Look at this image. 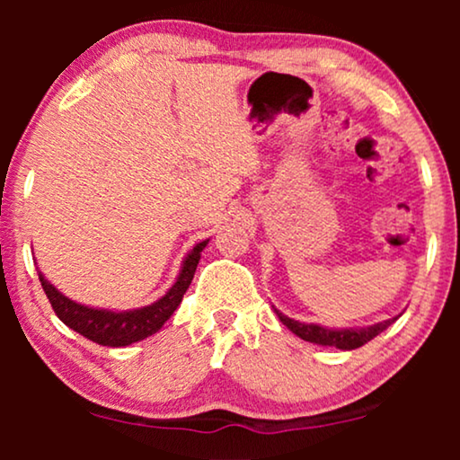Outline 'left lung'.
Instances as JSON below:
<instances>
[{
  "label": "left lung",
  "mask_w": 460,
  "mask_h": 460,
  "mask_svg": "<svg viewBox=\"0 0 460 460\" xmlns=\"http://www.w3.org/2000/svg\"><path fill=\"white\" fill-rule=\"evenodd\" d=\"M274 312H276V316L280 318V323L285 324L288 331H293L295 335L304 339V341L318 343V345H329V348H337V349L362 348L364 343H368L370 339L381 335V332L385 331L389 324H394L395 320H398V316H395V318L383 320V323L362 326V329H329V326L299 323V320H293V318L285 316V314L276 310V307H274Z\"/></svg>",
  "instance_id": "obj_1"
}]
</instances>
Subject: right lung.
<instances>
[{
    "label": "right lung",
    "instance_id": "right-lung-1",
    "mask_svg": "<svg viewBox=\"0 0 460 460\" xmlns=\"http://www.w3.org/2000/svg\"><path fill=\"white\" fill-rule=\"evenodd\" d=\"M203 241L194 244L190 253L186 255L184 263H181L180 276L175 279L173 287L156 299L155 304L137 307V310H125V312H112V310H98V307H90L77 301L68 299L62 295L54 285H49L46 276L40 272V282L46 291L49 304H52L56 316L65 323L68 329L77 331L90 341L98 345H109V348H125L136 341H142L150 335H155L163 324L172 318V314L178 310L181 304V297L190 287L197 272L200 251L207 247Z\"/></svg>",
    "mask_w": 460,
    "mask_h": 460
}]
</instances>
